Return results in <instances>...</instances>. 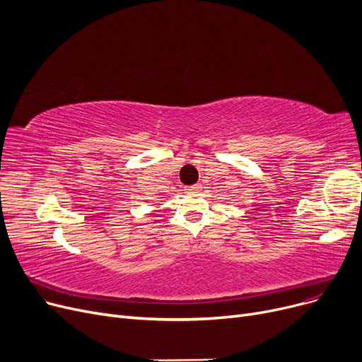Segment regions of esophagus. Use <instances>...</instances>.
<instances>
[{"mask_svg":"<svg viewBox=\"0 0 362 362\" xmlns=\"http://www.w3.org/2000/svg\"><path fill=\"white\" fill-rule=\"evenodd\" d=\"M201 187H202V186H201L199 183H197V185H192V186H187L186 191H187V192H198V191H201Z\"/></svg>","mask_w":362,"mask_h":362,"instance_id":"obj_1","label":"esophagus"}]
</instances>
